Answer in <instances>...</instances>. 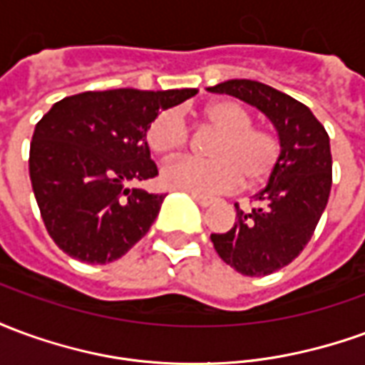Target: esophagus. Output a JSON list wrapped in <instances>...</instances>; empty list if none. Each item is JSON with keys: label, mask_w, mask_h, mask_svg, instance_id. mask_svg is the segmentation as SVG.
Here are the masks:
<instances>
[{"label": "esophagus", "mask_w": 365, "mask_h": 365, "mask_svg": "<svg viewBox=\"0 0 365 365\" xmlns=\"http://www.w3.org/2000/svg\"><path fill=\"white\" fill-rule=\"evenodd\" d=\"M191 197L195 199V203H197V205H201V207H209L211 203H213V201H211L209 197H203V195H197V193H191Z\"/></svg>", "instance_id": "34e87169"}]
</instances>
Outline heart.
<instances>
[{"instance_id":"1","label":"heart","mask_w":365,"mask_h":365,"mask_svg":"<svg viewBox=\"0 0 365 365\" xmlns=\"http://www.w3.org/2000/svg\"><path fill=\"white\" fill-rule=\"evenodd\" d=\"M201 120L217 133L209 144L211 160L183 158L162 170L170 190L215 195L232 190L240 178L246 185L264 182L282 158L275 130L252 125L250 109L235 99H219L201 109ZM146 143L162 158H172L190 143V127L175 109L160 111L148 125Z\"/></svg>"}]
</instances>
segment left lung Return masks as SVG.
I'll return each mask as SVG.
<instances>
[{"mask_svg": "<svg viewBox=\"0 0 365 365\" xmlns=\"http://www.w3.org/2000/svg\"><path fill=\"white\" fill-rule=\"evenodd\" d=\"M209 91L258 107L279 133L282 158L268 185L254 195L252 209L235 203V227L211 235L215 250L230 268L250 277L274 274L303 252L329 203V133L307 105L266 83L229 80Z\"/></svg>", "mask_w": 365, "mask_h": 365, "instance_id": "obj_1", "label": "left lung"}]
</instances>
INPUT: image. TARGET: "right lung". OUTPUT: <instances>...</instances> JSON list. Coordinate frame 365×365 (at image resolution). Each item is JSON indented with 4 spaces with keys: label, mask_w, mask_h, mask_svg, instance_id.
Here are the masks:
<instances>
[{
    "label": "right lung",
    "mask_w": 365,
    "mask_h": 365,
    "mask_svg": "<svg viewBox=\"0 0 365 365\" xmlns=\"http://www.w3.org/2000/svg\"><path fill=\"white\" fill-rule=\"evenodd\" d=\"M197 90H107L64 97L36 123L29 174L44 227L62 252L109 264L150 230L164 201L133 183L158 175L146 130L158 109Z\"/></svg>",
    "instance_id": "1"
}]
</instances>
